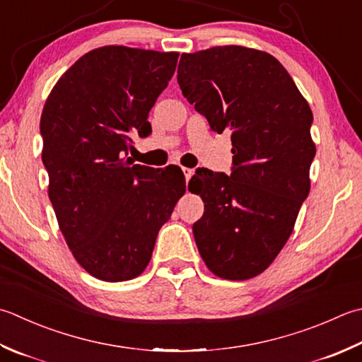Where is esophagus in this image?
Returning a JSON list of instances; mask_svg holds the SVG:
<instances>
[{
  "mask_svg": "<svg viewBox=\"0 0 362 362\" xmlns=\"http://www.w3.org/2000/svg\"><path fill=\"white\" fill-rule=\"evenodd\" d=\"M182 171H183V174H185V179H187V182L191 179V175H193V169H189V168H182Z\"/></svg>",
  "mask_w": 362,
  "mask_h": 362,
  "instance_id": "34e87169",
  "label": "esophagus"
}]
</instances>
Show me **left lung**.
Here are the masks:
<instances>
[{"instance_id":"obj_1","label":"left lung","mask_w":362,"mask_h":362,"mask_svg":"<svg viewBox=\"0 0 362 362\" xmlns=\"http://www.w3.org/2000/svg\"><path fill=\"white\" fill-rule=\"evenodd\" d=\"M177 81L211 130L232 132L230 175L202 168L189 180L207 209L193 224L197 250L219 278H254L287 243L309 194L313 111L282 64L252 48L182 54Z\"/></svg>"}]
</instances>
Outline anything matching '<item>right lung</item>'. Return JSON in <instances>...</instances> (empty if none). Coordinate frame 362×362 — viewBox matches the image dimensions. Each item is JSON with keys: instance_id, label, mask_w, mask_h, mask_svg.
I'll use <instances>...</instances> for the list:
<instances>
[{"instance_id": "obj_1", "label": "right lung", "mask_w": 362, "mask_h": 362, "mask_svg": "<svg viewBox=\"0 0 362 362\" xmlns=\"http://www.w3.org/2000/svg\"><path fill=\"white\" fill-rule=\"evenodd\" d=\"M177 59L139 48L92 49L59 78L42 111L49 201L70 251L97 279L143 273L185 193L179 168L157 171L125 158L132 134L152 133L148 111Z\"/></svg>"}]
</instances>
